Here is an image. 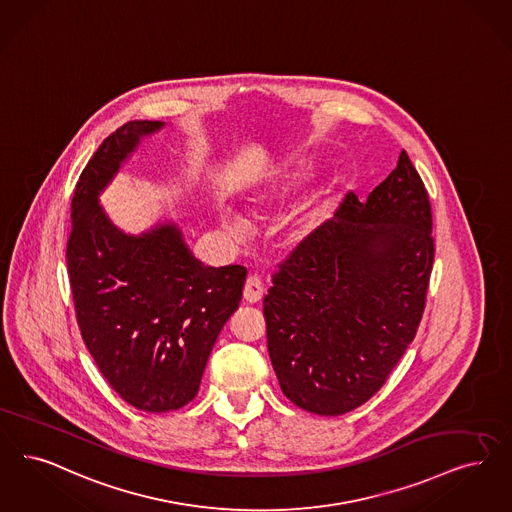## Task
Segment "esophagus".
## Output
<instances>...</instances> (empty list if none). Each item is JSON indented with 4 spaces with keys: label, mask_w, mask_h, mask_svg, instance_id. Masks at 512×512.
Returning a JSON list of instances; mask_svg holds the SVG:
<instances>
[{
    "label": "esophagus",
    "mask_w": 512,
    "mask_h": 512,
    "mask_svg": "<svg viewBox=\"0 0 512 512\" xmlns=\"http://www.w3.org/2000/svg\"><path fill=\"white\" fill-rule=\"evenodd\" d=\"M265 295V284L259 276L251 274L247 276L246 286H244V299L247 303H259Z\"/></svg>",
    "instance_id": "34e87169"
}]
</instances>
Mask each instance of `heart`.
<instances>
[{
    "label": "heart",
    "instance_id": "heart-1",
    "mask_svg": "<svg viewBox=\"0 0 512 512\" xmlns=\"http://www.w3.org/2000/svg\"><path fill=\"white\" fill-rule=\"evenodd\" d=\"M221 221H223V226H225L226 232H228V234H232V236H242V234H244V230H246L244 221H242L238 215H234L232 211H223Z\"/></svg>",
    "mask_w": 512,
    "mask_h": 512
}]
</instances>
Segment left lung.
<instances>
[{
  "label": "left lung",
  "instance_id": "1",
  "mask_svg": "<svg viewBox=\"0 0 512 512\" xmlns=\"http://www.w3.org/2000/svg\"><path fill=\"white\" fill-rule=\"evenodd\" d=\"M432 261L429 192L402 150L366 202L348 192L272 276L266 343L287 398L316 415L368 402L417 333Z\"/></svg>",
  "mask_w": 512,
  "mask_h": 512
}]
</instances>
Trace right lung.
I'll return each instance as SVG.
<instances>
[{"label": "right lung", "instance_id": "obj_1", "mask_svg": "<svg viewBox=\"0 0 512 512\" xmlns=\"http://www.w3.org/2000/svg\"><path fill=\"white\" fill-rule=\"evenodd\" d=\"M135 120L97 148L76 183L66 263L83 343L127 404L148 413L186 406L246 282L244 266H204L171 223L141 236L110 223L99 194L144 135Z\"/></svg>", "mask_w": 512, "mask_h": 512}]
</instances>
